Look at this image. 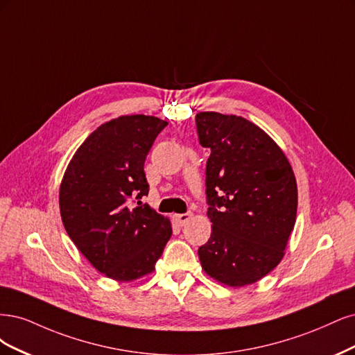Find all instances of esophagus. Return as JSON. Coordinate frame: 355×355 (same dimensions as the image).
<instances>
[{"instance_id": "1", "label": "esophagus", "mask_w": 355, "mask_h": 355, "mask_svg": "<svg viewBox=\"0 0 355 355\" xmlns=\"http://www.w3.org/2000/svg\"><path fill=\"white\" fill-rule=\"evenodd\" d=\"M191 214L190 212H186V214H178V215H175V221H177V224H180V225H186L190 220H191Z\"/></svg>"}]
</instances>
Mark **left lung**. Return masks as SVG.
<instances>
[{"label":"left lung","instance_id":"left-lung-1","mask_svg":"<svg viewBox=\"0 0 355 355\" xmlns=\"http://www.w3.org/2000/svg\"><path fill=\"white\" fill-rule=\"evenodd\" d=\"M199 143L211 150L207 199L212 233L198 254L205 272L232 288L252 284L284 255L298 208L292 166L250 121L200 112Z\"/></svg>","mask_w":355,"mask_h":355}]
</instances>
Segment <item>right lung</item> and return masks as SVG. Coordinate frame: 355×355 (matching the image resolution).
Instances as JSON below:
<instances>
[{"label":"right lung","instance_id":"1","mask_svg":"<svg viewBox=\"0 0 355 355\" xmlns=\"http://www.w3.org/2000/svg\"><path fill=\"white\" fill-rule=\"evenodd\" d=\"M168 125L155 116L127 115L91 132L67 165L60 184L62 221L72 242L106 277L132 282L155 270L173 234L166 216L147 196L144 161ZM131 200H137L134 207Z\"/></svg>","mask_w":355,"mask_h":355}]
</instances>
